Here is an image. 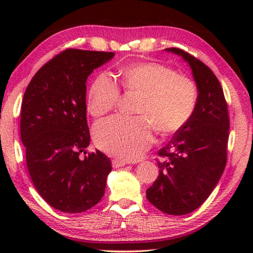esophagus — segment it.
I'll list each match as a JSON object with an SVG mask.
<instances>
[{
    "instance_id": "obj_1",
    "label": "esophagus",
    "mask_w": 253,
    "mask_h": 253,
    "mask_svg": "<svg viewBox=\"0 0 253 253\" xmlns=\"http://www.w3.org/2000/svg\"><path fill=\"white\" fill-rule=\"evenodd\" d=\"M113 168L115 169H119V168H123V166L126 165V162L125 161H122V160H113Z\"/></svg>"
}]
</instances>
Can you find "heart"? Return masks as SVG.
<instances>
[{
    "label": "heart",
    "instance_id": "heart-1",
    "mask_svg": "<svg viewBox=\"0 0 253 253\" xmlns=\"http://www.w3.org/2000/svg\"><path fill=\"white\" fill-rule=\"evenodd\" d=\"M119 83L125 92L140 96L137 118L114 116L96 124L93 139L102 152L122 160H136L151 147L153 128L169 136L186 125L199 100V89L190 77L176 74L160 62L144 61L124 67ZM121 91L117 84L105 74L92 81L88 91V110L102 116L117 106Z\"/></svg>",
    "mask_w": 253,
    "mask_h": 253
}]
</instances>
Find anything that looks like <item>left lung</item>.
Here are the masks:
<instances>
[{
    "instance_id": "obj_1",
    "label": "left lung",
    "mask_w": 253,
    "mask_h": 253,
    "mask_svg": "<svg viewBox=\"0 0 253 253\" xmlns=\"http://www.w3.org/2000/svg\"><path fill=\"white\" fill-rule=\"evenodd\" d=\"M191 67L199 89L193 116L158 151L160 175L147 188L146 198L169 215H184L200 208L223 174L230 119L223 89L213 71L193 55L166 49Z\"/></svg>"
}]
</instances>
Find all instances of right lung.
<instances>
[{"instance_id": "right-lung-1", "label": "right lung", "mask_w": 253, "mask_h": 253, "mask_svg": "<svg viewBox=\"0 0 253 253\" xmlns=\"http://www.w3.org/2000/svg\"><path fill=\"white\" fill-rule=\"evenodd\" d=\"M114 52L67 49L40 68L21 106V139L30 176L51 207L81 213L105 194L111 163L100 151L87 154L85 81Z\"/></svg>"}]
</instances>
